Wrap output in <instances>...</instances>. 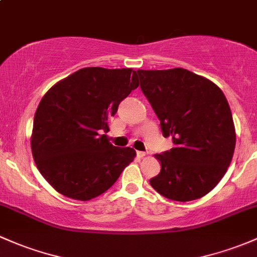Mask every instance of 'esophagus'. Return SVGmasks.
Here are the masks:
<instances>
[{
    "mask_svg": "<svg viewBox=\"0 0 257 257\" xmlns=\"http://www.w3.org/2000/svg\"><path fill=\"white\" fill-rule=\"evenodd\" d=\"M137 157H139V158H143V157H146L147 156V153H146V152H141V151H137Z\"/></svg>",
    "mask_w": 257,
    "mask_h": 257,
    "instance_id": "34e87169",
    "label": "esophagus"
}]
</instances>
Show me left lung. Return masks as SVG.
<instances>
[{
	"label": "left lung",
	"instance_id": "obj_1",
	"mask_svg": "<svg viewBox=\"0 0 257 257\" xmlns=\"http://www.w3.org/2000/svg\"><path fill=\"white\" fill-rule=\"evenodd\" d=\"M141 89L174 147L156 158L161 173L150 184L169 200L192 201L211 191L227 172L235 130L227 98L209 79L185 68L137 70Z\"/></svg>",
	"mask_w": 257,
	"mask_h": 257
}]
</instances>
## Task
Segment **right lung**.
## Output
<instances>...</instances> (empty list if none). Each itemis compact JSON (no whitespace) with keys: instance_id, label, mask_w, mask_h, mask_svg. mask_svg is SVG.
<instances>
[{"instance_id":"right-lung-1","label":"right lung","mask_w":257,"mask_h":257,"mask_svg":"<svg viewBox=\"0 0 257 257\" xmlns=\"http://www.w3.org/2000/svg\"><path fill=\"white\" fill-rule=\"evenodd\" d=\"M132 68L87 67L62 79L41 99L32 152L41 175L60 194L88 201L112 186L136 152L106 139L118 104L139 87Z\"/></svg>"}]
</instances>
